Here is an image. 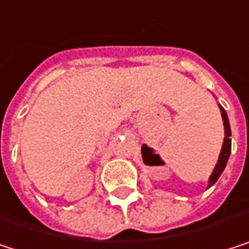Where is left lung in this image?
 Returning a JSON list of instances; mask_svg holds the SVG:
<instances>
[{
    "instance_id": "1",
    "label": "left lung",
    "mask_w": 249,
    "mask_h": 249,
    "mask_svg": "<svg viewBox=\"0 0 249 249\" xmlns=\"http://www.w3.org/2000/svg\"><path fill=\"white\" fill-rule=\"evenodd\" d=\"M220 107V113H222V119H223V127H225V139H223V144H222V150H220V155H219V159H217V163L209 178V184H207V188H210L212 185L216 184V181L219 179V177L222 175V172L225 171L226 168V163L229 160V156H231V147H232V133H231V124H229V119H228V113L226 110L223 109L222 105H219Z\"/></svg>"
}]
</instances>
